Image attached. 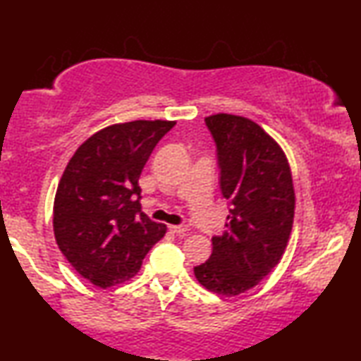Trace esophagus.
I'll return each instance as SVG.
<instances>
[{
  "label": "esophagus",
  "mask_w": 361,
  "mask_h": 361,
  "mask_svg": "<svg viewBox=\"0 0 361 361\" xmlns=\"http://www.w3.org/2000/svg\"><path fill=\"white\" fill-rule=\"evenodd\" d=\"M169 230L176 235H184L185 231L189 230V226H187V225H171Z\"/></svg>",
  "instance_id": "esophagus-1"
}]
</instances>
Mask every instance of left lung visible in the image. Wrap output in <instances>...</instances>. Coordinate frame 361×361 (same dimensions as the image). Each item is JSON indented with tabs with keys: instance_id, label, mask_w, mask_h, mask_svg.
<instances>
[{
	"instance_id": "1",
	"label": "left lung",
	"mask_w": 361,
	"mask_h": 361,
	"mask_svg": "<svg viewBox=\"0 0 361 361\" xmlns=\"http://www.w3.org/2000/svg\"><path fill=\"white\" fill-rule=\"evenodd\" d=\"M216 147L220 190L228 200L221 235L212 236L210 258L194 273L212 293L236 295L255 288L288 246L294 220V185L273 137L243 116L205 118Z\"/></svg>"
}]
</instances>
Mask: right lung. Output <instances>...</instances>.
<instances>
[{
	"label": "right lung",
	"mask_w": 361,
	"mask_h": 361,
	"mask_svg": "<svg viewBox=\"0 0 361 361\" xmlns=\"http://www.w3.org/2000/svg\"><path fill=\"white\" fill-rule=\"evenodd\" d=\"M176 121H130L95 133L75 151L54 200L59 250L98 288L130 279L166 233L141 210V171Z\"/></svg>",
	"instance_id": "obj_1"
}]
</instances>
